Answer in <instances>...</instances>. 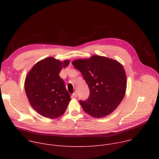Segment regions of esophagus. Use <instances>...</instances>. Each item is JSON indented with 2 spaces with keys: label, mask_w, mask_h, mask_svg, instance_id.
<instances>
[{
  "label": "esophagus",
  "mask_w": 159,
  "mask_h": 159,
  "mask_svg": "<svg viewBox=\"0 0 159 159\" xmlns=\"http://www.w3.org/2000/svg\"><path fill=\"white\" fill-rule=\"evenodd\" d=\"M72 97H74V98H77V92L75 91V92H74V93H73V94H72Z\"/></svg>",
  "instance_id": "34e87169"
}]
</instances>
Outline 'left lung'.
I'll use <instances>...</instances> for the list:
<instances>
[{"instance_id": "1", "label": "left lung", "mask_w": 159, "mask_h": 159, "mask_svg": "<svg viewBox=\"0 0 159 159\" xmlns=\"http://www.w3.org/2000/svg\"><path fill=\"white\" fill-rule=\"evenodd\" d=\"M80 72L89 88L87 99L79 101L84 111L94 118H102L114 111L124 98L126 76L118 61L94 55L72 62Z\"/></svg>"}]
</instances>
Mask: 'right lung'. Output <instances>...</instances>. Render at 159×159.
<instances>
[{"label":"right lung","instance_id":"1","mask_svg":"<svg viewBox=\"0 0 159 159\" xmlns=\"http://www.w3.org/2000/svg\"><path fill=\"white\" fill-rule=\"evenodd\" d=\"M70 64L53 57L36 63L28 74L25 83V92L32 107L41 116L57 118L65 112L70 95L59 76L63 67Z\"/></svg>","mask_w":159,"mask_h":159}]
</instances>
